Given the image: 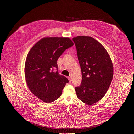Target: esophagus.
<instances>
[{"label": "esophagus", "mask_w": 134, "mask_h": 134, "mask_svg": "<svg viewBox=\"0 0 134 134\" xmlns=\"http://www.w3.org/2000/svg\"><path fill=\"white\" fill-rule=\"evenodd\" d=\"M68 80H69V81L70 82L71 81V77H70H70H68Z\"/></svg>", "instance_id": "34e87169"}]
</instances>
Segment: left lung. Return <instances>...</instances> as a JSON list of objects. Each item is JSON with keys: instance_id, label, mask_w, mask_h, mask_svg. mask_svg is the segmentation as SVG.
Masks as SVG:
<instances>
[{"instance_id": "left-lung-1", "label": "left lung", "mask_w": 134, "mask_h": 134, "mask_svg": "<svg viewBox=\"0 0 134 134\" xmlns=\"http://www.w3.org/2000/svg\"><path fill=\"white\" fill-rule=\"evenodd\" d=\"M82 70L80 86L76 87L77 98L92 105L100 100L107 92L113 78V67L104 47L90 36L72 39Z\"/></svg>"}]
</instances>
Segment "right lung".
I'll return each instance as SVG.
<instances>
[{
  "mask_svg": "<svg viewBox=\"0 0 134 134\" xmlns=\"http://www.w3.org/2000/svg\"><path fill=\"white\" fill-rule=\"evenodd\" d=\"M74 45L68 37H44L30 50L25 64L26 84L31 92L46 103L58 99L68 80L59 74L57 60Z\"/></svg>",
  "mask_w": 134,
  "mask_h": 134,
  "instance_id": "add662e5",
  "label": "right lung"
}]
</instances>
